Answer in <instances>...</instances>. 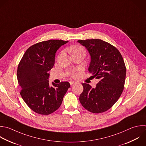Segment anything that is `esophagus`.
<instances>
[{
    "label": "esophagus",
    "instance_id": "34e87169",
    "mask_svg": "<svg viewBox=\"0 0 146 146\" xmlns=\"http://www.w3.org/2000/svg\"><path fill=\"white\" fill-rule=\"evenodd\" d=\"M75 83H76V82H74V81H70V84L71 85H72V84H75Z\"/></svg>",
    "mask_w": 146,
    "mask_h": 146
}]
</instances>
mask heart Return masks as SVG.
<instances>
[{
    "mask_svg": "<svg viewBox=\"0 0 146 146\" xmlns=\"http://www.w3.org/2000/svg\"><path fill=\"white\" fill-rule=\"evenodd\" d=\"M71 51L72 54L79 52H81V51H85L84 49L80 46L79 45H75L74 46H72L71 48ZM76 74L75 72H72V76H76Z\"/></svg>",
    "mask_w": 146,
    "mask_h": 146,
    "instance_id": "1",
    "label": "heart"
}]
</instances>
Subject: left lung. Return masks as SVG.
Here are the masks:
<instances>
[{
  "label": "left lung",
  "instance_id": "8db88e82",
  "mask_svg": "<svg viewBox=\"0 0 146 146\" xmlns=\"http://www.w3.org/2000/svg\"><path fill=\"white\" fill-rule=\"evenodd\" d=\"M88 51L91 62L88 71L100 80L95 88L82 83V105L91 112L98 113L111 108L120 98L124 86L126 68L123 57L113 46L101 39L79 40Z\"/></svg>",
  "mask_w": 146,
  "mask_h": 146
}]
</instances>
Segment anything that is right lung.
Instances as JSON below:
<instances>
[{
    "label": "right lung",
    "instance_id": "1",
    "mask_svg": "<svg viewBox=\"0 0 146 146\" xmlns=\"http://www.w3.org/2000/svg\"><path fill=\"white\" fill-rule=\"evenodd\" d=\"M68 41L51 39L30 47L21 60L17 78L21 87V95L35 112L49 115L60 106L70 87L68 82L50 86L48 71L55 63V53Z\"/></svg>",
    "mask_w": 146,
    "mask_h": 146
}]
</instances>
